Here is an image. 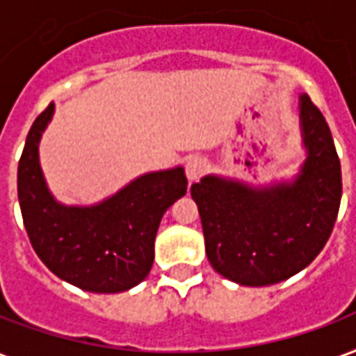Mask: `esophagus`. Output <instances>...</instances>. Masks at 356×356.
Instances as JSON below:
<instances>
[{
    "mask_svg": "<svg viewBox=\"0 0 356 356\" xmlns=\"http://www.w3.org/2000/svg\"><path fill=\"white\" fill-rule=\"evenodd\" d=\"M207 170V160L203 159V156H190L186 160V166H184V172H186V177L188 181H197V179L202 177L203 172Z\"/></svg>",
    "mask_w": 356,
    "mask_h": 356,
    "instance_id": "34e87169",
    "label": "esophagus"
}]
</instances>
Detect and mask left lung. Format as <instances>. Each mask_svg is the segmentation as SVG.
Segmentation results:
<instances>
[{"mask_svg":"<svg viewBox=\"0 0 356 356\" xmlns=\"http://www.w3.org/2000/svg\"><path fill=\"white\" fill-rule=\"evenodd\" d=\"M308 159L293 184L248 190L203 177L190 194L216 273L241 286H270L308 267L329 241L341 200V166L321 110L300 97Z\"/></svg>","mask_w":356,"mask_h":356,"instance_id":"1","label":"left lung"}]
</instances>
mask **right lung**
Masks as SVG:
<instances>
[{
    "label": "right lung",
    "instance_id": "add662e5",
    "mask_svg": "<svg viewBox=\"0 0 356 356\" xmlns=\"http://www.w3.org/2000/svg\"><path fill=\"white\" fill-rule=\"evenodd\" d=\"M54 112L35 119L18 162V202L40 261L61 280L93 293L138 286L154 259V237L166 209L186 194L183 168L147 173L95 207L54 202L39 166V138Z\"/></svg>",
    "mask_w": 356,
    "mask_h": 356
}]
</instances>
